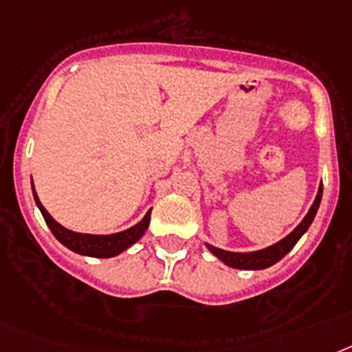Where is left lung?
<instances>
[{"instance_id": "obj_1", "label": "left lung", "mask_w": 352, "mask_h": 352, "mask_svg": "<svg viewBox=\"0 0 352 352\" xmlns=\"http://www.w3.org/2000/svg\"><path fill=\"white\" fill-rule=\"evenodd\" d=\"M320 198H322V182H320L316 200H314V204H311L310 210L307 212V216L303 218V221L299 223L298 227L290 232L289 235H285L283 239H280L278 243L271 244V246H267V248L256 250V252L241 253V252H227V250L216 248V246H212V244H207V243H206V246L209 248V252L212 253L214 256H218L223 264L230 265V267L244 269V271H256V269L269 267V265L276 264L278 261H282L283 256H285L290 250L294 248L296 243L301 239V235H303L305 232L310 228L311 221H314L317 210H319Z\"/></svg>"}]
</instances>
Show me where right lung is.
<instances>
[{"label":"right lung","instance_id":"right-lung-1","mask_svg":"<svg viewBox=\"0 0 352 352\" xmlns=\"http://www.w3.org/2000/svg\"><path fill=\"white\" fill-rule=\"evenodd\" d=\"M32 191H33V198H35L36 207L41 209L45 223H47L49 230L53 232L54 237H56V239L60 241L65 248H69L70 252L79 253V255L96 256V258H109V256L120 255L122 252L131 248L136 241L142 239V235L145 234L146 228H148V223H151L152 209H148L145 216H143L142 221H138L136 225L127 228V230L117 232V234L96 235V234L72 232L69 230V228L62 227V225H60V223H58L56 219H54L47 210H45V207L42 206L38 197H36V191L35 188H33V179H32Z\"/></svg>","mask_w":352,"mask_h":352}]
</instances>
